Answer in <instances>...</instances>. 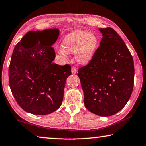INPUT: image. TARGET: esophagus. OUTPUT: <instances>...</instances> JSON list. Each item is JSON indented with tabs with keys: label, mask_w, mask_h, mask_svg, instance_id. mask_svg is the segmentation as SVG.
Here are the masks:
<instances>
[{
	"label": "esophagus",
	"mask_w": 146,
	"mask_h": 146,
	"mask_svg": "<svg viewBox=\"0 0 146 146\" xmlns=\"http://www.w3.org/2000/svg\"><path fill=\"white\" fill-rule=\"evenodd\" d=\"M76 72H77V69H76V68L73 67L72 68H71V73H72L73 74H75V73H76Z\"/></svg>",
	"instance_id": "1"
}]
</instances>
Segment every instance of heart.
I'll use <instances>...</instances> for the list:
<instances>
[{
    "instance_id": "1",
    "label": "heart",
    "mask_w": 146,
    "mask_h": 146,
    "mask_svg": "<svg viewBox=\"0 0 146 146\" xmlns=\"http://www.w3.org/2000/svg\"><path fill=\"white\" fill-rule=\"evenodd\" d=\"M98 39L95 34L87 31H76L66 35L62 40L59 53L64 56L75 53L76 63L86 65L92 60L98 48Z\"/></svg>"
}]
</instances>
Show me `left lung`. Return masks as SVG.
<instances>
[{
  "mask_svg": "<svg viewBox=\"0 0 146 146\" xmlns=\"http://www.w3.org/2000/svg\"><path fill=\"white\" fill-rule=\"evenodd\" d=\"M100 46L87 66L78 69L84 94V105L90 112L109 117L122 110L131 95L135 69L129 49L111 28H99Z\"/></svg>",
  "mask_w": 146,
  "mask_h": 146,
  "instance_id": "8db88e82",
  "label": "left lung"
}]
</instances>
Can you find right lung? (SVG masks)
I'll return each mask as SVG.
<instances>
[{
  "label": "right lung",
  "instance_id": "add662e5",
  "mask_svg": "<svg viewBox=\"0 0 146 146\" xmlns=\"http://www.w3.org/2000/svg\"><path fill=\"white\" fill-rule=\"evenodd\" d=\"M33 33L38 35L39 40L29 46L27 40ZM59 33L56 28L30 31L15 46L12 54L9 68L11 91L20 107L31 114H50L62 103L66 81L71 75V68L68 64L52 62L55 53L51 46Z\"/></svg>",
  "mask_w": 146,
  "mask_h": 146
}]
</instances>
